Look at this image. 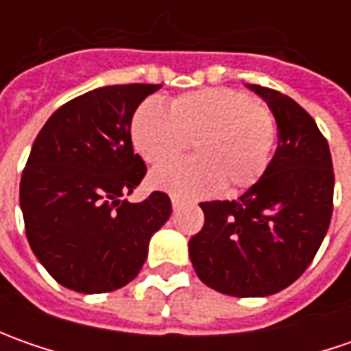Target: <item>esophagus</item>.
I'll return each mask as SVG.
<instances>
[{"label": "esophagus", "instance_id": "34e87169", "mask_svg": "<svg viewBox=\"0 0 351 351\" xmlns=\"http://www.w3.org/2000/svg\"><path fill=\"white\" fill-rule=\"evenodd\" d=\"M171 207H173V209H180V207H182V201H180L178 197H171Z\"/></svg>", "mask_w": 351, "mask_h": 351}]
</instances>
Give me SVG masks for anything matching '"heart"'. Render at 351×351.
<instances>
[{
	"mask_svg": "<svg viewBox=\"0 0 351 351\" xmlns=\"http://www.w3.org/2000/svg\"><path fill=\"white\" fill-rule=\"evenodd\" d=\"M194 142L193 160L156 168L152 187L178 199L217 195L228 183L244 191L262 180L277 142L274 113L228 88H205L171 99L142 101L130 119V142L148 164H163Z\"/></svg>",
	"mask_w": 351,
	"mask_h": 351,
	"instance_id": "b5f03b06",
	"label": "heart"
}]
</instances>
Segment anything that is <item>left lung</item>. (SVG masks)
<instances>
[{
    "label": "left lung",
    "instance_id": "left-lung-1",
    "mask_svg": "<svg viewBox=\"0 0 351 351\" xmlns=\"http://www.w3.org/2000/svg\"><path fill=\"white\" fill-rule=\"evenodd\" d=\"M277 123V150L260 182L236 201L201 203L203 228L189 240L199 279L232 297L289 287L317 256L332 219L334 171L315 119L276 89L248 86Z\"/></svg>",
    "mask_w": 351,
    "mask_h": 351
}]
</instances>
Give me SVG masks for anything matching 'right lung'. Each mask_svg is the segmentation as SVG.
<instances>
[{"instance_id": "add662e5", "label": "right lung", "mask_w": 351, "mask_h": 351, "mask_svg": "<svg viewBox=\"0 0 351 351\" xmlns=\"http://www.w3.org/2000/svg\"><path fill=\"white\" fill-rule=\"evenodd\" d=\"M158 84L107 86L54 111L34 138L19 187L25 232L60 285L107 293L138 276L148 242L171 215L166 193L128 203L146 176L130 119Z\"/></svg>"}]
</instances>
